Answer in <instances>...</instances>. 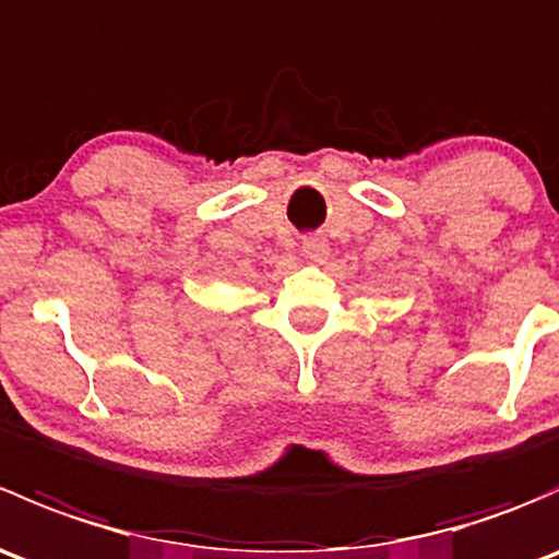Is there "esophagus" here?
<instances>
[{"instance_id":"1","label":"esophagus","mask_w":559,"mask_h":559,"mask_svg":"<svg viewBox=\"0 0 559 559\" xmlns=\"http://www.w3.org/2000/svg\"><path fill=\"white\" fill-rule=\"evenodd\" d=\"M302 253L311 262H324L326 253H330V243H326L324 235H308V238H302Z\"/></svg>"}]
</instances>
